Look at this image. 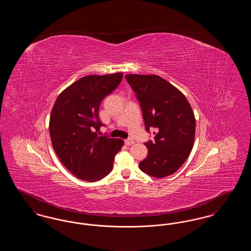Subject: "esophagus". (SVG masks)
<instances>
[{
	"label": "esophagus",
	"mask_w": 251,
	"mask_h": 251,
	"mask_svg": "<svg viewBox=\"0 0 251 251\" xmlns=\"http://www.w3.org/2000/svg\"><path fill=\"white\" fill-rule=\"evenodd\" d=\"M125 144H126L127 146H131V145L134 144V140L131 139V138H128V139L125 140Z\"/></svg>",
	"instance_id": "34e87169"
}]
</instances>
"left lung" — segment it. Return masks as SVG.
<instances>
[{
    "instance_id": "1",
    "label": "left lung",
    "mask_w": 251,
    "mask_h": 251,
    "mask_svg": "<svg viewBox=\"0 0 251 251\" xmlns=\"http://www.w3.org/2000/svg\"><path fill=\"white\" fill-rule=\"evenodd\" d=\"M142 109L146 130L155 129L154 141L145 143L148 156L139 168L154 178L175 173L191 152L196 120L191 105L177 87L158 75L127 74Z\"/></svg>"
}]
</instances>
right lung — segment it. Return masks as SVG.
Instances as JSON below:
<instances>
[{"label":"right lung","instance_id":"add662e5","mask_svg":"<svg viewBox=\"0 0 251 251\" xmlns=\"http://www.w3.org/2000/svg\"><path fill=\"white\" fill-rule=\"evenodd\" d=\"M121 72L87 75L63 90L51 109L49 130L61 163L78 179L93 182L104 178L124 145L120 138L98 135L102 100L120 84Z\"/></svg>","mask_w":251,"mask_h":251}]
</instances>
